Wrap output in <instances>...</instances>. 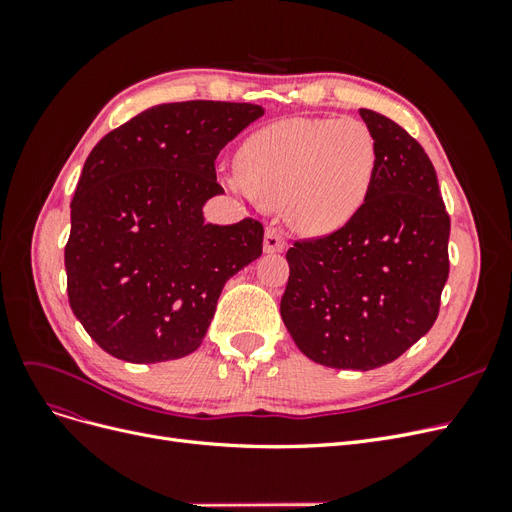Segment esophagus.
I'll return each mask as SVG.
<instances>
[{
  "instance_id": "1",
  "label": "esophagus",
  "mask_w": 512,
  "mask_h": 512,
  "mask_svg": "<svg viewBox=\"0 0 512 512\" xmlns=\"http://www.w3.org/2000/svg\"><path fill=\"white\" fill-rule=\"evenodd\" d=\"M262 245H265V252H267V254H273V252H282L284 247H286V241H284L280 230L269 226V228L265 230V243H262Z\"/></svg>"
}]
</instances>
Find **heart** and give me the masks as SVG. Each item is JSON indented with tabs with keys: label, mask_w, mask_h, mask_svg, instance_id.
Masks as SVG:
<instances>
[{
	"label": "heart",
	"mask_w": 512,
	"mask_h": 512,
	"mask_svg": "<svg viewBox=\"0 0 512 512\" xmlns=\"http://www.w3.org/2000/svg\"><path fill=\"white\" fill-rule=\"evenodd\" d=\"M239 173L224 185L243 198L284 205L305 235L344 226L365 203L376 170V141L356 119H286L245 138Z\"/></svg>",
	"instance_id": "heart-1"
}]
</instances>
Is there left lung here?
<instances>
[{
  "instance_id": "8db88e82",
  "label": "left lung",
  "mask_w": 512,
  "mask_h": 512,
  "mask_svg": "<svg viewBox=\"0 0 512 512\" xmlns=\"http://www.w3.org/2000/svg\"><path fill=\"white\" fill-rule=\"evenodd\" d=\"M359 115L376 141L361 209L327 237L286 252L282 320L299 350L335 369H376L438 318L448 280L451 218L425 149L389 117Z\"/></svg>"
}]
</instances>
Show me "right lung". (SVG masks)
<instances>
[{"label":"right lung","mask_w":512,"mask_h":512,"mask_svg":"<svg viewBox=\"0 0 512 512\" xmlns=\"http://www.w3.org/2000/svg\"><path fill=\"white\" fill-rule=\"evenodd\" d=\"M265 115L247 102L151 106L91 149L70 205L68 299L115 359L162 363L192 354L232 275L262 254V224H207L224 194L215 158Z\"/></svg>","instance_id":"add662e5"}]
</instances>
